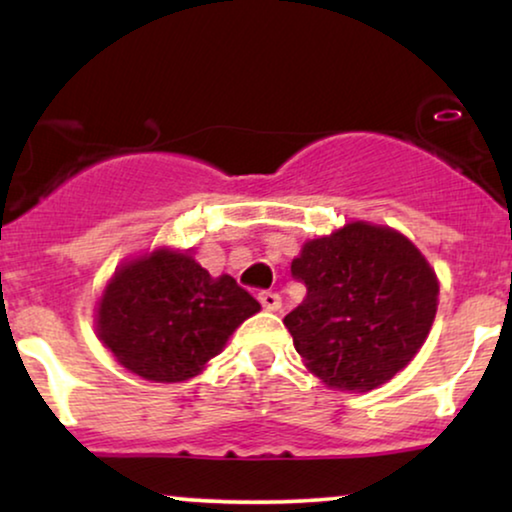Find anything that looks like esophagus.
Returning a JSON list of instances; mask_svg holds the SVG:
<instances>
[{"mask_svg": "<svg viewBox=\"0 0 512 512\" xmlns=\"http://www.w3.org/2000/svg\"><path fill=\"white\" fill-rule=\"evenodd\" d=\"M258 300H261L263 310L268 312H277L279 307H282V298H279V293L275 291H261L258 293Z\"/></svg>", "mask_w": 512, "mask_h": 512, "instance_id": "esophagus-1", "label": "esophagus"}]
</instances>
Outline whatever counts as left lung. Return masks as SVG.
Segmentation results:
<instances>
[{
  "label": "left lung",
  "mask_w": 512,
  "mask_h": 512,
  "mask_svg": "<svg viewBox=\"0 0 512 512\" xmlns=\"http://www.w3.org/2000/svg\"><path fill=\"white\" fill-rule=\"evenodd\" d=\"M291 275L307 296L284 326L331 389L370 391L391 380L415 359L436 319V272L387 226L354 221L305 242Z\"/></svg>",
  "instance_id": "left-lung-1"
}]
</instances>
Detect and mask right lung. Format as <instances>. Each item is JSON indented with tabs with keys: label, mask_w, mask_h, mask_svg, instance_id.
<instances>
[{
	"label": "right lung",
	"mask_w": 512,
	"mask_h": 512,
	"mask_svg": "<svg viewBox=\"0 0 512 512\" xmlns=\"http://www.w3.org/2000/svg\"><path fill=\"white\" fill-rule=\"evenodd\" d=\"M258 310L230 275L212 277L188 251L158 249L111 277L97 305V335L130 373L184 382Z\"/></svg>",
	"instance_id": "1"
}]
</instances>
